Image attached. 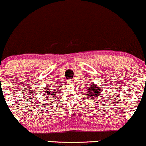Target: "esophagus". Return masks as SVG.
Wrapping results in <instances>:
<instances>
[{
	"mask_svg": "<svg viewBox=\"0 0 146 146\" xmlns=\"http://www.w3.org/2000/svg\"><path fill=\"white\" fill-rule=\"evenodd\" d=\"M73 81H71H71H68V83H69V84H71V83H73Z\"/></svg>",
	"mask_w": 146,
	"mask_h": 146,
	"instance_id": "34e87169",
	"label": "esophagus"
}]
</instances>
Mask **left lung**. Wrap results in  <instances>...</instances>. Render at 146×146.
Listing matches in <instances>:
<instances>
[{
  "label": "left lung",
  "mask_w": 146,
  "mask_h": 146,
  "mask_svg": "<svg viewBox=\"0 0 146 146\" xmlns=\"http://www.w3.org/2000/svg\"><path fill=\"white\" fill-rule=\"evenodd\" d=\"M87 95L91 99H96L98 98L102 93V88L98 86L97 84H92L90 86L87 87Z\"/></svg>",
  "instance_id": "1"
}]
</instances>
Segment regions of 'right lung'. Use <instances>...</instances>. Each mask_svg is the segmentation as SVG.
Here are the masks:
<instances>
[{
	"mask_svg": "<svg viewBox=\"0 0 146 146\" xmlns=\"http://www.w3.org/2000/svg\"><path fill=\"white\" fill-rule=\"evenodd\" d=\"M42 93H43V95H44V96L46 97V98H51V95H54V96H55V95H56V92L52 91V89H50L49 87H48V86H46V88H45L44 90H43Z\"/></svg>",
	"mask_w": 146,
	"mask_h": 146,
	"instance_id": "1",
	"label": "right lung"
}]
</instances>
